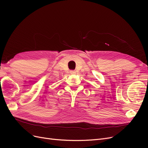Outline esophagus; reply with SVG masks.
Instances as JSON below:
<instances>
[{"mask_svg":"<svg viewBox=\"0 0 148 148\" xmlns=\"http://www.w3.org/2000/svg\"><path fill=\"white\" fill-rule=\"evenodd\" d=\"M76 72H75V71H74V70H71V71H70V73L71 74H75Z\"/></svg>","mask_w":148,"mask_h":148,"instance_id":"esophagus-1","label":"esophagus"}]
</instances>
